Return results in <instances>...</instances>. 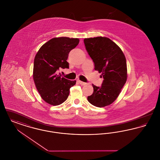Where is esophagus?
<instances>
[{
  "label": "esophagus",
  "mask_w": 160,
  "mask_h": 160,
  "mask_svg": "<svg viewBox=\"0 0 160 160\" xmlns=\"http://www.w3.org/2000/svg\"><path fill=\"white\" fill-rule=\"evenodd\" d=\"M78 82L81 85H82V86H84V85H86V83L83 82H82V81H80V80H78Z\"/></svg>",
  "instance_id": "obj_1"
}]
</instances>
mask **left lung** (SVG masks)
Segmentation results:
<instances>
[{
  "label": "left lung",
  "instance_id": "left-lung-1",
  "mask_svg": "<svg viewBox=\"0 0 160 160\" xmlns=\"http://www.w3.org/2000/svg\"><path fill=\"white\" fill-rule=\"evenodd\" d=\"M84 43L94 62L95 70L104 78L100 88L92 84L93 92L88 100L94 106H109L118 97L127 82L125 56L121 48L107 37L85 38Z\"/></svg>",
  "mask_w": 160,
  "mask_h": 160
}]
</instances>
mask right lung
Wrapping results in <instances>:
<instances>
[{
    "instance_id": "add662e5",
    "label": "right lung",
    "mask_w": 160,
    "mask_h": 160,
    "mask_svg": "<svg viewBox=\"0 0 160 160\" xmlns=\"http://www.w3.org/2000/svg\"><path fill=\"white\" fill-rule=\"evenodd\" d=\"M78 38L51 39L41 47L34 59L33 78L41 97L47 103L58 106L68 97L69 89L76 83L58 74L59 68H68L69 52L79 43Z\"/></svg>"
}]
</instances>
